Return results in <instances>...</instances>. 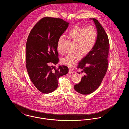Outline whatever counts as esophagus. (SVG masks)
Wrapping results in <instances>:
<instances>
[{
	"label": "esophagus",
	"mask_w": 129,
	"mask_h": 129,
	"mask_svg": "<svg viewBox=\"0 0 129 129\" xmlns=\"http://www.w3.org/2000/svg\"><path fill=\"white\" fill-rule=\"evenodd\" d=\"M69 73H75V72L74 71V70H73L72 69H69Z\"/></svg>",
	"instance_id": "obj_1"
}]
</instances>
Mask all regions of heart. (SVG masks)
<instances>
[{
    "mask_svg": "<svg viewBox=\"0 0 129 129\" xmlns=\"http://www.w3.org/2000/svg\"><path fill=\"white\" fill-rule=\"evenodd\" d=\"M69 37L76 42L75 50L79 51L83 55H87L91 52L95 47L98 38V32L93 25L87 27L76 26L69 32ZM63 37L60 36L57 42V50L61 52V44ZM82 54L80 52L69 54L62 57L61 62L69 67L72 68L80 60Z\"/></svg>",
    "mask_w": 129,
    "mask_h": 129,
    "instance_id": "obj_1",
    "label": "heart"
}]
</instances>
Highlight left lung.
Returning a JSON list of instances; mask_svg holds the SVG:
<instances>
[{"instance_id": "left-lung-1", "label": "left lung", "mask_w": 129, "mask_h": 129, "mask_svg": "<svg viewBox=\"0 0 129 129\" xmlns=\"http://www.w3.org/2000/svg\"><path fill=\"white\" fill-rule=\"evenodd\" d=\"M92 19L98 32L97 42L91 52L79 63L77 68L83 71L78 73H83L84 76L80 83L74 86L76 91L83 95L90 94L98 88L108 68L110 47L108 36L98 21Z\"/></svg>"}]
</instances>
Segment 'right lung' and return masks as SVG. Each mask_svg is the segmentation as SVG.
Masks as SVG:
<instances>
[{
    "instance_id": "1",
    "label": "right lung",
    "mask_w": 129,
    "mask_h": 129,
    "mask_svg": "<svg viewBox=\"0 0 129 129\" xmlns=\"http://www.w3.org/2000/svg\"><path fill=\"white\" fill-rule=\"evenodd\" d=\"M69 23L61 18L43 17L34 26L26 44V67L32 83L40 92L48 94L57 88L58 79L69 71L67 66H55L59 61L58 38Z\"/></svg>"
}]
</instances>
